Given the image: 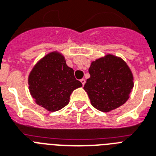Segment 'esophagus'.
Segmentation results:
<instances>
[{"mask_svg":"<svg viewBox=\"0 0 156 156\" xmlns=\"http://www.w3.org/2000/svg\"><path fill=\"white\" fill-rule=\"evenodd\" d=\"M80 82H81L82 85L84 86V84H85V80H84V79H81V80H80Z\"/></svg>","mask_w":156,"mask_h":156,"instance_id":"34e87169","label":"esophagus"}]
</instances>
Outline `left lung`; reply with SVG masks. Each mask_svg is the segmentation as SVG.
Masks as SVG:
<instances>
[{
    "mask_svg": "<svg viewBox=\"0 0 156 156\" xmlns=\"http://www.w3.org/2000/svg\"><path fill=\"white\" fill-rule=\"evenodd\" d=\"M84 89L91 104L102 112H109L122 105L134 87L133 75L120 58L108 55L91 63Z\"/></svg>",
    "mask_w": 156,
    "mask_h": 156,
    "instance_id": "1",
    "label": "left lung"
}]
</instances>
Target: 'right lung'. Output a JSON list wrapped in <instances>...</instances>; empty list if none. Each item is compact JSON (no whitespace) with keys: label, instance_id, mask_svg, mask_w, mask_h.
<instances>
[{"label":"right lung","instance_id":"right-lung-1","mask_svg":"<svg viewBox=\"0 0 156 156\" xmlns=\"http://www.w3.org/2000/svg\"><path fill=\"white\" fill-rule=\"evenodd\" d=\"M29 88L38 105L49 111H57L69 103L74 89L81 82L74 76V71L66 64L64 57L56 52L47 55L29 76Z\"/></svg>","mask_w":156,"mask_h":156}]
</instances>
